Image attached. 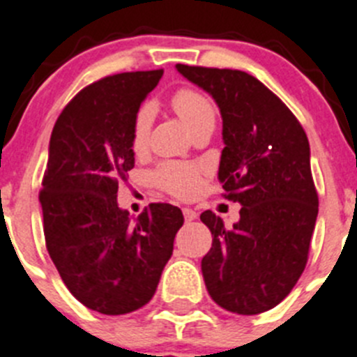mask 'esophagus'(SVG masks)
Instances as JSON below:
<instances>
[{
    "mask_svg": "<svg viewBox=\"0 0 357 357\" xmlns=\"http://www.w3.org/2000/svg\"><path fill=\"white\" fill-rule=\"evenodd\" d=\"M182 212H184L185 221H195V219L198 218V214H196V211H192V208H189V207L182 208Z\"/></svg>",
    "mask_w": 357,
    "mask_h": 357,
    "instance_id": "34e87169",
    "label": "esophagus"
}]
</instances>
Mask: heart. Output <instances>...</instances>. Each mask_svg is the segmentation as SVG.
<instances>
[{
  "label": "heart",
  "instance_id": "heart-1",
  "mask_svg": "<svg viewBox=\"0 0 357 357\" xmlns=\"http://www.w3.org/2000/svg\"><path fill=\"white\" fill-rule=\"evenodd\" d=\"M172 106L175 113L181 116L182 122L195 130L202 123L214 120V106L211 100L195 88H178L172 97ZM153 107L150 104H143L136 113L132 127V150L143 152L149 145L150 127H152ZM202 173L204 166L196 162H178L166 161L161 162L152 172L150 178L155 185L165 189L176 198H192L202 189Z\"/></svg>",
  "mask_w": 357,
  "mask_h": 357
}]
</instances>
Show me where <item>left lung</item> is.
Returning <instances> with one entry per match:
<instances>
[{"label": "left lung", "instance_id": "8db88e82", "mask_svg": "<svg viewBox=\"0 0 357 357\" xmlns=\"http://www.w3.org/2000/svg\"><path fill=\"white\" fill-rule=\"evenodd\" d=\"M214 97L223 116L219 181L238 202L231 228L212 211L200 219L212 234L202 258L205 287L221 308L257 315L280 305L306 267L319 196L310 143L292 111L248 72L176 65Z\"/></svg>", "mask_w": 357, "mask_h": 357}]
</instances>
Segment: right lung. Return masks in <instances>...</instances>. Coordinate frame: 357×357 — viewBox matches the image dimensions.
Returning a JSON list of instances; mask_svg holds the SVG:
<instances>
[{
  "label": "right lung",
  "mask_w": 357,
  "mask_h": 357,
  "mask_svg": "<svg viewBox=\"0 0 357 357\" xmlns=\"http://www.w3.org/2000/svg\"><path fill=\"white\" fill-rule=\"evenodd\" d=\"M159 70L102 77L58 116L38 200L49 257L70 294L104 315H126L153 297L184 225L178 207L150 204L136 221L116 204L134 168L132 127Z\"/></svg>",
  "instance_id": "obj_1"
}]
</instances>
